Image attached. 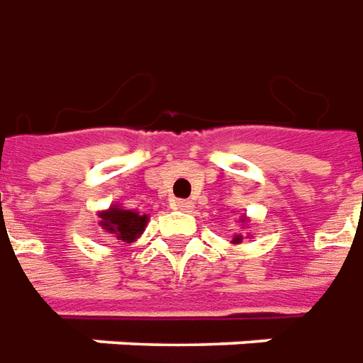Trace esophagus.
<instances>
[{
  "label": "esophagus",
  "mask_w": 363,
  "mask_h": 363,
  "mask_svg": "<svg viewBox=\"0 0 363 363\" xmlns=\"http://www.w3.org/2000/svg\"><path fill=\"white\" fill-rule=\"evenodd\" d=\"M174 207L179 211H191L194 209V203L189 201V199H176V201H174Z\"/></svg>",
  "instance_id": "obj_1"
}]
</instances>
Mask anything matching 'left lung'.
<instances>
[{"label": "left lung", "instance_id": "obj_1", "mask_svg": "<svg viewBox=\"0 0 363 363\" xmlns=\"http://www.w3.org/2000/svg\"><path fill=\"white\" fill-rule=\"evenodd\" d=\"M238 240H242V238H240V236H236V238H235V242H238Z\"/></svg>", "mask_w": 363, "mask_h": 363}]
</instances>
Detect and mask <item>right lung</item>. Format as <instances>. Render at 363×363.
<instances>
[{"label": "right lung", "instance_id": "1", "mask_svg": "<svg viewBox=\"0 0 363 363\" xmlns=\"http://www.w3.org/2000/svg\"><path fill=\"white\" fill-rule=\"evenodd\" d=\"M146 215H138L135 211L119 209L111 207L109 211L101 213V227L111 233L117 240L123 242H133L135 238L143 235L146 225Z\"/></svg>", "mask_w": 363, "mask_h": 363}]
</instances>
